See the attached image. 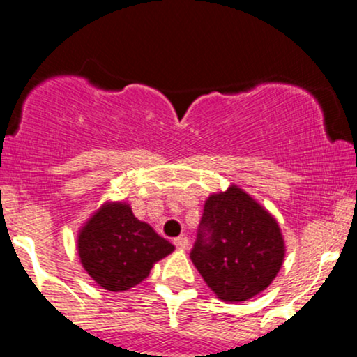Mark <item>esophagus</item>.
Instances as JSON below:
<instances>
[{
    "label": "esophagus",
    "mask_w": 357,
    "mask_h": 357,
    "mask_svg": "<svg viewBox=\"0 0 357 357\" xmlns=\"http://www.w3.org/2000/svg\"><path fill=\"white\" fill-rule=\"evenodd\" d=\"M174 247L179 248V250H186L188 245H190V240L186 238V236H179V238H174Z\"/></svg>",
    "instance_id": "34e87169"
}]
</instances>
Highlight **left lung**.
<instances>
[{"label": "left lung", "mask_w": 357, "mask_h": 357, "mask_svg": "<svg viewBox=\"0 0 357 357\" xmlns=\"http://www.w3.org/2000/svg\"><path fill=\"white\" fill-rule=\"evenodd\" d=\"M285 255L278 223L236 186L211 195L190 253L208 287L223 302H243L265 290Z\"/></svg>", "instance_id": "obj_1"}]
</instances>
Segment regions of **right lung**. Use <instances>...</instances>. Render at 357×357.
Segmentation results:
<instances>
[{"instance_id":"right-lung-1","label":"right lung","mask_w":357,"mask_h":357,"mask_svg":"<svg viewBox=\"0 0 357 357\" xmlns=\"http://www.w3.org/2000/svg\"><path fill=\"white\" fill-rule=\"evenodd\" d=\"M173 250L169 241L139 221L126 203L104 204L79 233L82 265L110 292L141 284L155 261Z\"/></svg>"}]
</instances>
